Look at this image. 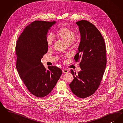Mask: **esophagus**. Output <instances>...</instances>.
<instances>
[{"label":"esophagus","instance_id":"1","mask_svg":"<svg viewBox=\"0 0 123 123\" xmlns=\"http://www.w3.org/2000/svg\"><path fill=\"white\" fill-rule=\"evenodd\" d=\"M63 72L64 73H67L69 72V69H64L62 70Z\"/></svg>","mask_w":123,"mask_h":123}]
</instances>
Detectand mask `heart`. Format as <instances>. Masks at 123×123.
<instances>
[{
    "instance_id": "heart-1",
    "label": "heart",
    "mask_w": 123,
    "mask_h": 123,
    "mask_svg": "<svg viewBox=\"0 0 123 123\" xmlns=\"http://www.w3.org/2000/svg\"><path fill=\"white\" fill-rule=\"evenodd\" d=\"M57 37L64 41L68 45L72 44L75 40V32L73 30L66 26L59 27L56 31ZM54 37L52 34H49L46 37V42L48 46H52L54 42Z\"/></svg>"
}]
</instances>
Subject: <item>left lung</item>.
<instances>
[{
	"mask_svg": "<svg viewBox=\"0 0 123 123\" xmlns=\"http://www.w3.org/2000/svg\"><path fill=\"white\" fill-rule=\"evenodd\" d=\"M79 26L80 42L74 59L80 61L81 70L71 72L74 79L69 86L72 92L80 98L92 95L100 84L106 68V46L103 37L97 27L86 20L76 22Z\"/></svg>",
	"mask_w": 123,
	"mask_h": 123,
	"instance_id": "8db88e82",
	"label": "left lung"
}]
</instances>
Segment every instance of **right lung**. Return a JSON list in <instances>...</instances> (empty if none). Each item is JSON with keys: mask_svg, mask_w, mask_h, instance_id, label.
<instances>
[{"mask_svg": "<svg viewBox=\"0 0 123 123\" xmlns=\"http://www.w3.org/2000/svg\"><path fill=\"white\" fill-rule=\"evenodd\" d=\"M56 21L36 20L25 28L15 47L16 67L25 86L33 95L43 98L50 93L61 75L57 66L47 70L41 61L47 53V33Z\"/></svg>", "mask_w": 123, "mask_h": 123, "instance_id": "add662e5", "label": "right lung"}]
</instances>
